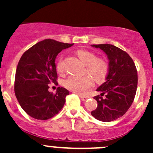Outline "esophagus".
<instances>
[{
	"instance_id": "obj_1",
	"label": "esophagus",
	"mask_w": 153,
	"mask_h": 153,
	"mask_svg": "<svg viewBox=\"0 0 153 153\" xmlns=\"http://www.w3.org/2000/svg\"><path fill=\"white\" fill-rule=\"evenodd\" d=\"M79 97L80 98V99H81L82 101H87V99H88V97H86V96H79Z\"/></svg>"
}]
</instances>
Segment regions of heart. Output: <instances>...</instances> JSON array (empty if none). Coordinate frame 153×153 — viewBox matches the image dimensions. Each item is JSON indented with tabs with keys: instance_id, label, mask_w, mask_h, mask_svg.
Segmentation results:
<instances>
[{
	"instance_id": "obj_1",
	"label": "heart",
	"mask_w": 153,
	"mask_h": 153,
	"mask_svg": "<svg viewBox=\"0 0 153 153\" xmlns=\"http://www.w3.org/2000/svg\"><path fill=\"white\" fill-rule=\"evenodd\" d=\"M77 55L82 63L86 65V72L90 75L83 77L69 76L65 80L64 85L68 90L78 94H84L94 85V80L97 82H101L105 80L108 73V65L104 59L97 58L94 52L88 50H79ZM57 71L61 73L63 71L62 59L57 64Z\"/></svg>"
}]
</instances>
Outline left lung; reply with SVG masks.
Here are the masks:
<instances>
[{
	"mask_svg": "<svg viewBox=\"0 0 153 153\" xmlns=\"http://www.w3.org/2000/svg\"><path fill=\"white\" fill-rule=\"evenodd\" d=\"M91 46L103 50L109 61L106 82L96 89L101 94L94 97L98 106L91 115L101 122H111L122 117L134 101L137 72L130 56L119 47L109 44Z\"/></svg>",
	"mask_w": 153,
	"mask_h": 153,
	"instance_id": "1",
	"label": "left lung"
}]
</instances>
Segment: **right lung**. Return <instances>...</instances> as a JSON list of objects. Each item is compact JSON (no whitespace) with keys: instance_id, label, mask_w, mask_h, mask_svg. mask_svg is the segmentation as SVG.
<instances>
[{"instance_id":"right-lung-1","label":"right lung","mask_w":153,"mask_h":153,"mask_svg":"<svg viewBox=\"0 0 153 153\" xmlns=\"http://www.w3.org/2000/svg\"><path fill=\"white\" fill-rule=\"evenodd\" d=\"M73 45L48 39L23 54L16 71L14 91L20 106L30 117L47 120L62 108L69 91L58 87L52 94L49 92L48 84L57 82V55Z\"/></svg>"}]
</instances>
